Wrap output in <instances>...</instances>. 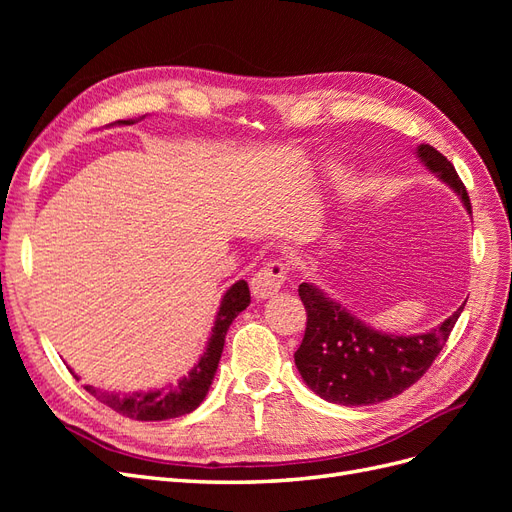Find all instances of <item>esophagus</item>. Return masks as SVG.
I'll return each mask as SVG.
<instances>
[{"mask_svg": "<svg viewBox=\"0 0 512 512\" xmlns=\"http://www.w3.org/2000/svg\"><path fill=\"white\" fill-rule=\"evenodd\" d=\"M288 280V269L282 260H271L252 277L254 299L262 301L280 292Z\"/></svg>", "mask_w": 512, "mask_h": 512, "instance_id": "obj_1", "label": "esophagus"}]
</instances>
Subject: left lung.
Segmentation results:
<instances>
[{
    "instance_id": "1",
    "label": "left lung",
    "mask_w": 512,
    "mask_h": 512,
    "mask_svg": "<svg viewBox=\"0 0 512 512\" xmlns=\"http://www.w3.org/2000/svg\"><path fill=\"white\" fill-rule=\"evenodd\" d=\"M416 153L472 213L470 196L455 166L431 145H418ZM299 297L307 324L303 342L294 352V365L316 395L342 406L380 404L410 389L436 361L466 305L429 333L406 337L369 329L312 284H301Z\"/></svg>"
}]
</instances>
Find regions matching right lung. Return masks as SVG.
<instances>
[{"label":"right lung","mask_w":512,"mask_h":512,"mask_svg":"<svg viewBox=\"0 0 512 512\" xmlns=\"http://www.w3.org/2000/svg\"><path fill=\"white\" fill-rule=\"evenodd\" d=\"M119 123H132V121H119ZM250 305V288L241 280L232 284L220 305L218 318H215V327L209 337V344L205 354L190 371V376L181 378L177 384H170L166 389L158 391H138L132 395H119V393H102L100 389L91 384H85V391L94 395L102 404L113 408L115 412L134 418V421H166V418H177L183 414H190L200 406L205 399L209 386L213 382L215 369H218L220 356L224 350L226 331L243 309ZM79 380V376L74 374Z\"/></svg>","instance_id":"add662e5"}]
</instances>
